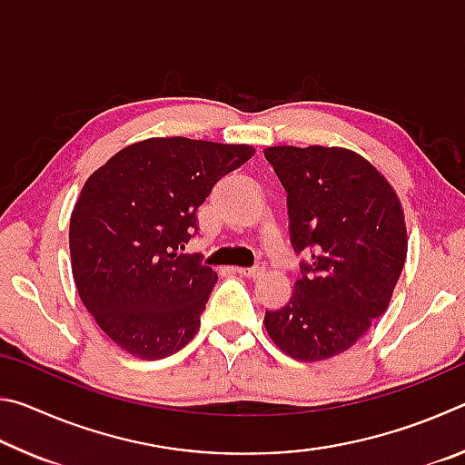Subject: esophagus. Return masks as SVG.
Wrapping results in <instances>:
<instances>
[{
	"instance_id": "1",
	"label": "esophagus",
	"mask_w": 465,
	"mask_h": 465,
	"mask_svg": "<svg viewBox=\"0 0 465 465\" xmlns=\"http://www.w3.org/2000/svg\"><path fill=\"white\" fill-rule=\"evenodd\" d=\"M235 272H240L248 279H258L264 272V264H256V266H252V269H235Z\"/></svg>"
}]
</instances>
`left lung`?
<instances>
[{
    "label": "left lung",
    "instance_id": "8db88e82",
    "mask_svg": "<svg viewBox=\"0 0 465 465\" xmlns=\"http://www.w3.org/2000/svg\"><path fill=\"white\" fill-rule=\"evenodd\" d=\"M264 157L287 191L291 246L312 254L289 303L264 313V328L289 357L332 359L388 310L408 252L402 203L352 149L274 145Z\"/></svg>",
    "mask_w": 465,
    "mask_h": 465
}]
</instances>
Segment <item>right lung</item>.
<instances>
[{
    "label": "right lung",
    "mask_w": 465,
    "mask_h": 465,
    "mask_svg": "<svg viewBox=\"0 0 465 465\" xmlns=\"http://www.w3.org/2000/svg\"><path fill=\"white\" fill-rule=\"evenodd\" d=\"M254 153L246 143L152 137L85 180L69 222L74 281L124 352L155 361L193 341L217 274L180 250L211 188Z\"/></svg>",
    "instance_id": "add662e5"
}]
</instances>
